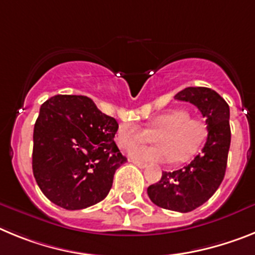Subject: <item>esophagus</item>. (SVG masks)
<instances>
[{"label": "esophagus", "mask_w": 255, "mask_h": 255, "mask_svg": "<svg viewBox=\"0 0 255 255\" xmlns=\"http://www.w3.org/2000/svg\"><path fill=\"white\" fill-rule=\"evenodd\" d=\"M133 163L137 165V167L141 168V169H143V168L147 167V164H146V163H141V161H133Z\"/></svg>", "instance_id": "34e87169"}]
</instances>
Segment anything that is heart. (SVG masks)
I'll list each match as a JSON object with an SVG mask.
<instances>
[{
	"mask_svg": "<svg viewBox=\"0 0 255 255\" xmlns=\"http://www.w3.org/2000/svg\"><path fill=\"white\" fill-rule=\"evenodd\" d=\"M152 135L156 146L134 148L129 152L130 158L141 163L169 161L183 163L191 159L200 150L208 136L204 121L190 117L185 109H172L158 114L142 128L133 122L119 125L115 141L123 150H129L136 144L151 140Z\"/></svg>",
	"mask_w": 255,
	"mask_h": 255,
	"instance_id": "b5f03b06",
	"label": "heart"
}]
</instances>
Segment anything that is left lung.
<instances>
[{
  "label": "left lung",
  "mask_w": 255,
  "mask_h": 255,
  "mask_svg": "<svg viewBox=\"0 0 255 255\" xmlns=\"http://www.w3.org/2000/svg\"><path fill=\"white\" fill-rule=\"evenodd\" d=\"M174 99L200 110L208 127L207 142L190 164L163 172L160 181L147 187V195L158 207L187 213L209 200L223 181L231 143L230 108L216 91L207 87H187Z\"/></svg>",
  "instance_id": "left-lung-1"
}]
</instances>
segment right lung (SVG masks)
I'll return each mask as SVG.
<instances>
[{
	"label": "right lung",
	"instance_id": "right-lung-1",
	"mask_svg": "<svg viewBox=\"0 0 255 255\" xmlns=\"http://www.w3.org/2000/svg\"><path fill=\"white\" fill-rule=\"evenodd\" d=\"M118 122L87 96L56 95L42 104L33 132V174L46 198L68 210L100 203L127 158L114 142Z\"/></svg>",
	"mask_w": 255,
	"mask_h": 255
}]
</instances>
